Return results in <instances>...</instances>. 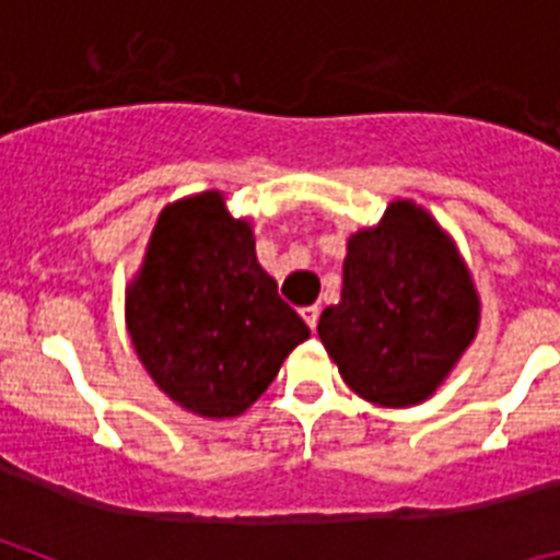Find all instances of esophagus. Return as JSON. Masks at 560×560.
Listing matches in <instances>:
<instances>
[{
    "mask_svg": "<svg viewBox=\"0 0 560 560\" xmlns=\"http://www.w3.org/2000/svg\"><path fill=\"white\" fill-rule=\"evenodd\" d=\"M300 316L305 319V325H308L311 330H316V323H319V308L316 305H308V308L300 311Z\"/></svg>",
    "mask_w": 560,
    "mask_h": 560,
    "instance_id": "34e87169",
    "label": "esophagus"
}]
</instances>
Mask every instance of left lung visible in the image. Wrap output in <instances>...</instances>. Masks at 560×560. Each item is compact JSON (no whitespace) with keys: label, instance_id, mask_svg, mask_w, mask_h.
<instances>
[{"label":"left lung","instance_id":"1","mask_svg":"<svg viewBox=\"0 0 560 560\" xmlns=\"http://www.w3.org/2000/svg\"><path fill=\"white\" fill-rule=\"evenodd\" d=\"M479 328V294L454 237L409 199L348 237L341 300L319 316L339 375L375 407L438 393Z\"/></svg>","mask_w":560,"mask_h":560}]
</instances>
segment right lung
I'll return each instance as SVG.
<instances>
[{
  "instance_id": "1",
  "label": "right lung",
  "mask_w": 560,
  "mask_h": 560,
  "mask_svg": "<svg viewBox=\"0 0 560 560\" xmlns=\"http://www.w3.org/2000/svg\"><path fill=\"white\" fill-rule=\"evenodd\" d=\"M126 328L153 384L210 420L244 415L311 336L257 264L252 221L235 219L221 190L160 212L126 289Z\"/></svg>"
}]
</instances>
